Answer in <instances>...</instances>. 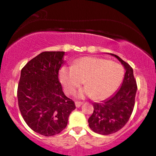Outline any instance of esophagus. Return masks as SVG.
<instances>
[{"instance_id":"obj_1","label":"esophagus","mask_w":156,"mask_h":156,"mask_svg":"<svg viewBox=\"0 0 156 156\" xmlns=\"http://www.w3.org/2000/svg\"><path fill=\"white\" fill-rule=\"evenodd\" d=\"M75 106H76L77 108H79L80 106H81V105L83 104V103L82 102H78V101H76L75 103Z\"/></svg>"}]
</instances>
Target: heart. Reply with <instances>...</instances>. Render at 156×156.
I'll list each match as a JSON object with an SVG mask.
<instances>
[{
	"instance_id": "1",
	"label": "heart",
	"mask_w": 156,
	"mask_h": 156,
	"mask_svg": "<svg viewBox=\"0 0 156 156\" xmlns=\"http://www.w3.org/2000/svg\"><path fill=\"white\" fill-rule=\"evenodd\" d=\"M59 77L66 94H73L84 81L87 86L79 90L78 97H94L101 100L110 97L119 87L123 79L124 69L113 61L85 56L75 61L72 66H63Z\"/></svg>"
}]
</instances>
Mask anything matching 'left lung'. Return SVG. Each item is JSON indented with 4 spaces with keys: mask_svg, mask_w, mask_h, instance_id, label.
Wrapping results in <instances>:
<instances>
[{
    "mask_svg": "<svg viewBox=\"0 0 156 156\" xmlns=\"http://www.w3.org/2000/svg\"><path fill=\"white\" fill-rule=\"evenodd\" d=\"M119 59L125 69V78L118 90L102 103H94V112L88 119L93 131L102 135L114 133L128 122L135 103L136 87L133 69L119 56L108 53Z\"/></svg>",
    "mask_w": 156,
    "mask_h": 156,
    "instance_id": "8db88e82",
    "label": "left lung"
}]
</instances>
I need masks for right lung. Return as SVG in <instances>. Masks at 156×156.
I'll list each match as a JSON object with an SVG mask.
<instances>
[{"instance_id": "1", "label": "right lung", "mask_w": 156, "mask_h": 156, "mask_svg": "<svg viewBox=\"0 0 156 156\" xmlns=\"http://www.w3.org/2000/svg\"><path fill=\"white\" fill-rule=\"evenodd\" d=\"M64 56L63 51L43 52L21 70L17 90L20 112L31 130L45 136L63 130L75 108L58 78Z\"/></svg>"}]
</instances>
